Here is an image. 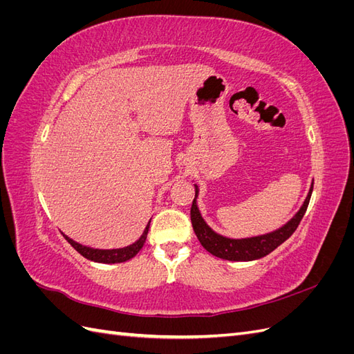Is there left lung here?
<instances>
[{
    "instance_id": "obj_1",
    "label": "left lung",
    "mask_w": 354,
    "mask_h": 354,
    "mask_svg": "<svg viewBox=\"0 0 354 354\" xmlns=\"http://www.w3.org/2000/svg\"><path fill=\"white\" fill-rule=\"evenodd\" d=\"M312 192H313V185H312V187H310L307 198L301 205V208H299L295 216L286 224H283L281 229H277L270 233H266V234H260V236L243 238V239H230V238L221 236V234L214 232L205 223V220L202 218L199 208H198V203H196L199 189L195 185V199H194V202H192V208H190L192 226H194V230H195L196 236L203 248H205L208 252H211L212 255L218 257V259L229 260V261L259 260V259H261V257H266L267 254L274 251L277 246L283 243L295 232L299 221H301V218L304 217V212L308 207Z\"/></svg>"
}]
</instances>
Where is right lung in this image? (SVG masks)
<instances>
[{
	"label": "right lung",
	"mask_w": 354,
	"mask_h": 354,
	"mask_svg": "<svg viewBox=\"0 0 354 354\" xmlns=\"http://www.w3.org/2000/svg\"><path fill=\"white\" fill-rule=\"evenodd\" d=\"M149 226H151V221L147 223V226L143 232V234L138 241H136L134 243L125 246V248H118V250H95V248H90V246H84L78 242L72 241L71 238H68L66 234H63L65 239L77 250L82 257H85L87 260L95 261V263H104V264H113V263H124L131 260L134 255H137V252L143 248V245L146 242L147 238V232H149Z\"/></svg>",
	"instance_id": "add662e5"
}]
</instances>
